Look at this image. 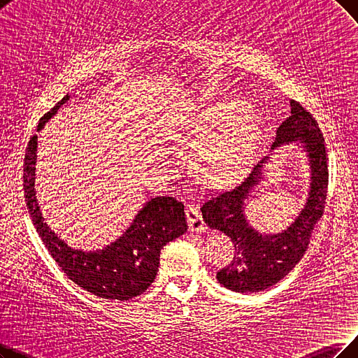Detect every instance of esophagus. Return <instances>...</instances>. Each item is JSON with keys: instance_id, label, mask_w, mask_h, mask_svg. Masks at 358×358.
Wrapping results in <instances>:
<instances>
[{"instance_id": "obj_1", "label": "esophagus", "mask_w": 358, "mask_h": 358, "mask_svg": "<svg viewBox=\"0 0 358 358\" xmlns=\"http://www.w3.org/2000/svg\"><path fill=\"white\" fill-rule=\"evenodd\" d=\"M187 219H188L191 232L201 234V232L207 231V224L201 216V213H199L194 206L187 207Z\"/></svg>"}]
</instances>
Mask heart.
Returning a JSON list of instances; mask_svg holds the SVG:
<instances>
[{
    "label": "heart",
    "mask_w": 358,
    "mask_h": 358,
    "mask_svg": "<svg viewBox=\"0 0 358 358\" xmlns=\"http://www.w3.org/2000/svg\"><path fill=\"white\" fill-rule=\"evenodd\" d=\"M252 108L241 99L211 103L180 124V135L195 151L192 173L210 188H220L244 176L254 155Z\"/></svg>",
    "instance_id": "1"
}]
</instances>
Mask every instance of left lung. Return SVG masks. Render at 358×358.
I'll return each mask as SVG.
<instances>
[{
	"label": "left lung",
	"mask_w": 358,
	"mask_h": 358,
	"mask_svg": "<svg viewBox=\"0 0 358 358\" xmlns=\"http://www.w3.org/2000/svg\"><path fill=\"white\" fill-rule=\"evenodd\" d=\"M296 142L301 144L310 164V191L295 220L279 234H262L245 217V201L263 179V166L257 164L238 187L208 198L201 207L203 219L231 238L235 245L232 263L217 271V280L235 292H259L287 276L306 254L314 224L322 217L327 194V159L324 138L317 122L299 103L291 99V116L276 131L271 151Z\"/></svg>",
	"instance_id": "left-lung-1"
}]
</instances>
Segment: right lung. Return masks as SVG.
I'll return each instance as SVG.
<instances>
[{
  "mask_svg": "<svg viewBox=\"0 0 358 358\" xmlns=\"http://www.w3.org/2000/svg\"><path fill=\"white\" fill-rule=\"evenodd\" d=\"M66 95L39 120L38 132L69 101ZM38 135L27 144L23 169L26 206L36 232L66 276L85 291L104 299H127L141 295L154 282L160 252L167 242L187 232L183 204L173 196H155L145 203L126 232L110 245L83 251L69 247L44 222L35 191Z\"/></svg>",
  "mask_w": 358,
  "mask_h": 358,
  "instance_id": "add662e5",
  "label": "right lung"
}]
</instances>
